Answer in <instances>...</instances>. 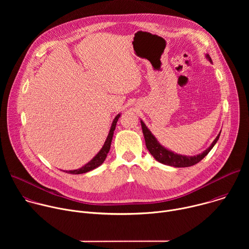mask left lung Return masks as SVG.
<instances>
[{"label":"left lung","mask_w":249,"mask_h":249,"mask_svg":"<svg viewBox=\"0 0 249 249\" xmlns=\"http://www.w3.org/2000/svg\"><path fill=\"white\" fill-rule=\"evenodd\" d=\"M207 58L209 59L210 62H212L209 55H207ZM141 125H142V130H143V134L145 137L147 149L149 150L151 155L158 161H160L163 164L171 165V166H175V167H187V166H191V165L198 163L209 154V152L213 149V147L215 146V144L219 140L220 134H221V132H220V134L217 136V138L214 140V142H213L212 145L206 151H204L202 154L194 156V157H185V156L174 154V153L166 150L164 147H162L159 143L157 139L155 138V136L151 133V131L147 128V126L145 125V123L143 121H141Z\"/></svg>","instance_id":"obj_1"}]
</instances>
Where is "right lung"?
Returning <instances> with one entry per match:
<instances>
[{
    "instance_id": "add662e5",
    "label": "right lung",
    "mask_w": 249,
    "mask_h": 249,
    "mask_svg": "<svg viewBox=\"0 0 249 249\" xmlns=\"http://www.w3.org/2000/svg\"><path fill=\"white\" fill-rule=\"evenodd\" d=\"M120 117V114H118L113 122H112V125H111V128H110V131H109V134L107 136V138H106V141L105 143L102 147V149L98 152V154L89 161L88 162L86 165H84L83 167L79 168V169H75V170H69L68 173H71V174H81V173H86L88 171H90L94 168H96L97 166H99L106 159V157H107V154L110 150V146H111V141H112V137H113V134H114V130H115V127H116V123L118 121Z\"/></svg>"
}]
</instances>
